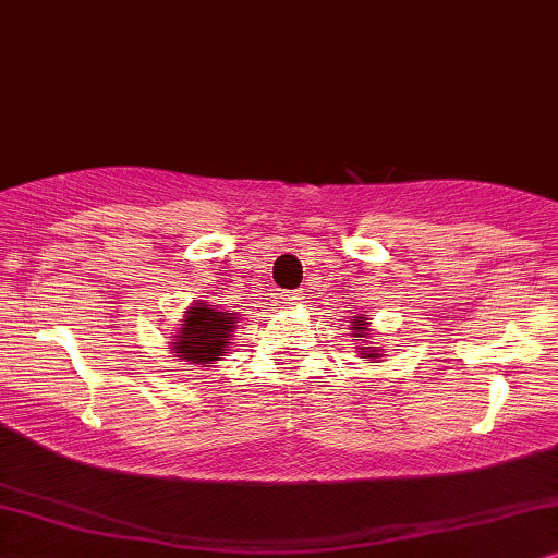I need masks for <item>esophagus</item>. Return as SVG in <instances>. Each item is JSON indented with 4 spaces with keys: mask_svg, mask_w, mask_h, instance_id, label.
Masks as SVG:
<instances>
[{
    "mask_svg": "<svg viewBox=\"0 0 558 558\" xmlns=\"http://www.w3.org/2000/svg\"><path fill=\"white\" fill-rule=\"evenodd\" d=\"M301 299H303L301 291H288V293H283V303H286V306H295V303H301Z\"/></svg>",
    "mask_w": 558,
    "mask_h": 558,
    "instance_id": "esophagus-1",
    "label": "esophagus"
}]
</instances>
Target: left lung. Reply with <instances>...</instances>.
I'll return each instance as SVG.
<instances>
[{"mask_svg": "<svg viewBox=\"0 0 558 558\" xmlns=\"http://www.w3.org/2000/svg\"><path fill=\"white\" fill-rule=\"evenodd\" d=\"M352 324H354V326H352L354 331H365V329H367V318H365V316H356ZM356 337H362V333H356ZM369 352H373V349H369ZM367 356H375V354H367Z\"/></svg>", "mask_w": 558, "mask_h": 558, "instance_id": "8db88e82", "label": "left lung"}]
</instances>
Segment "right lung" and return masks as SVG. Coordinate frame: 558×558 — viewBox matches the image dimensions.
Returning <instances> with one entry per match:
<instances>
[{
  "label": "right lung",
  "instance_id": "add662e5",
  "mask_svg": "<svg viewBox=\"0 0 558 558\" xmlns=\"http://www.w3.org/2000/svg\"><path fill=\"white\" fill-rule=\"evenodd\" d=\"M236 324L234 314L217 311L196 303L185 311V324L178 331L173 341V352L183 356L185 362H196V365H211L227 354L229 337Z\"/></svg>",
  "mask_w": 558,
  "mask_h": 558
}]
</instances>
